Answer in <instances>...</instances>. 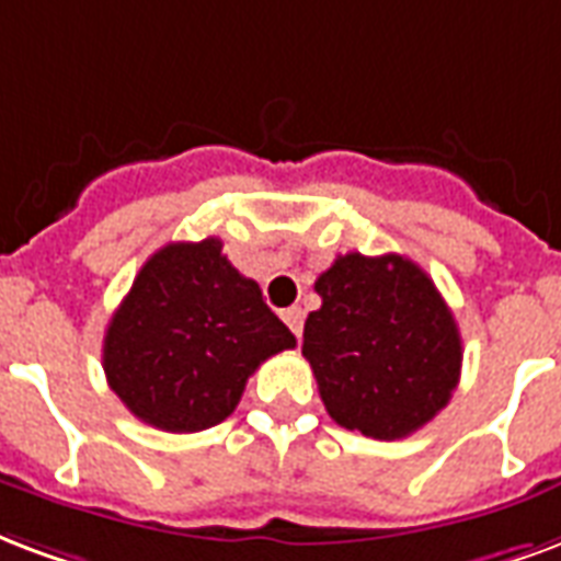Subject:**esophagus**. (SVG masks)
<instances>
[{
	"mask_svg": "<svg viewBox=\"0 0 561 561\" xmlns=\"http://www.w3.org/2000/svg\"><path fill=\"white\" fill-rule=\"evenodd\" d=\"M282 320L288 323V329L294 332V335H302V320H306V314H302V309L299 306H290V309L282 311Z\"/></svg>",
	"mask_w": 561,
	"mask_h": 561,
	"instance_id": "34e87169",
	"label": "esophagus"
}]
</instances>
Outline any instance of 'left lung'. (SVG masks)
Returning a JSON list of instances; mask_svg holds the SVG:
<instances>
[{"label":"left lung","instance_id":"8db88e82","mask_svg":"<svg viewBox=\"0 0 561 561\" xmlns=\"http://www.w3.org/2000/svg\"><path fill=\"white\" fill-rule=\"evenodd\" d=\"M314 290L323 302L306 320L302 356L332 421L394 442L450 403L461 335L417 264L397 252H347L320 273Z\"/></svg>","mask_w":561,"mask_h":561}]
</instances>
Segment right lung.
I'll return each instance as SVG.
<instances>
[{"mask_svg":"<svg viewBox=\"0 0 561 561\" xmlns=\"http://www.w3.org/2000/svg\"><path fill=\"white\" fill-rule=\"evenodd\" d=\"M297 337L234 271L224 243H167L114 311L102 367L138 421L164 433L217 426L241 403L255 367Z\"/></svg>","mask_w":561,"mask_h":561,"instance_id":"1","label":"right lung"}]
</instances>
